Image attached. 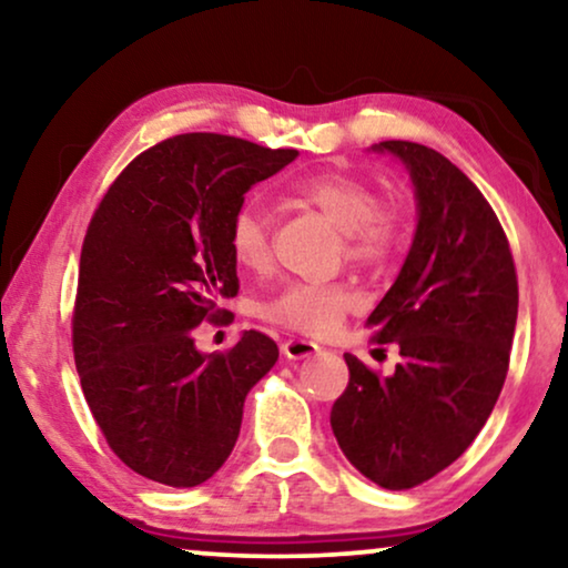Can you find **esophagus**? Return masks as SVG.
Here are the masks:
<instances>
[{"mask_svg": "<svg viewBox=\"0 0 568 568\" xmlns=\"http://www.w3.org/2000/svg\"><path fill=\"white\" fill-rule=\"evenodd\" d=\"M282 348H284L286 359H305V356H313L315 352H321V346H317L315 341H307V338H290Z\"/></svg>", "mask_w": 568, "mask_h": 568, "instance_id": "1", "label": "esophagus"}]
</instances>
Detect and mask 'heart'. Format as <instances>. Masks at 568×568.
<instances>
[{
    "instance_id": "heart-1",
    "label": "heart",
    "mask_w": 568,
    "mask_h": 568,
    "mask_svg": "<svg viewBox=\"0 0 568 568\" xmlns=\"http://www.w3.org/2000/svg\"><path fill=\"white\" fill-rule=\"evenodd\" d=\"M292 196L313 206L344 232L346 258L359 266H377L398 251L403 222L393 209L379 206L367 181L344 173L305 175L290 185ZM227 245L240 268L263 271L271 261V216L245 201L230 216ZM356 307V294L344 284L292 282L258 305L263 321L284 325L305 336H325Z\"/></svg>"
}]
</instances>
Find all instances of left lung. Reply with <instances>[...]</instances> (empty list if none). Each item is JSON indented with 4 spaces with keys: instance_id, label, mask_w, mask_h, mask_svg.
I'll use <instances>...</instances> for the list:
<instances>
[{
    "instance_id": "obj_1",
    "label": "left lung",
    "mask_w": 568,
    "mask_h": 568,
    "mask_svg": "<svg viewBox=\"0 0 568 568\" xmlns=\"http://www.w3.org/2000/svg\"><path fill=\"white\" fill-rule=\"evenodd\" d=\"M408 168L418 224L398 278L367 317L377 344H398L390 377L344 354L348 385L331 429L348 463L403 491L453 465L484 429L509 369L517 271L509 240L476 183L445 154L379 142Z\"/></svg>"
}]
</instances>
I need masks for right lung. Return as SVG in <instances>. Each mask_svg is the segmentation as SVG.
Returning <instances> with one entry per match:
<instances>
[{
    "mask_svg": "<svg viewBox=\"0 0 568 568\" xmlns=\"http://www.w3.org/2000/svg\"><path fill=\"white\" fill-rule=\"evenodd\" d=\"M224 134H178L121 170L92 214L72 315L74 364L108 447L162 486L204 484L235 447L243 403L278 348L245 331L201 354L240 290L227 245L245 193L297 158Z\"/></svg>",
    "mask_w": 568,
    "mask_h": 568,
    "instance_id": "1",
    "label": "right lung"
}]
</instances>
